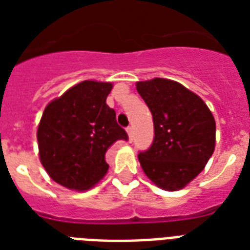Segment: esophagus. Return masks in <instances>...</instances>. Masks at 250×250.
<instances>
[{"label":"esophagus","instance_id":"esophagus-1","mask_svg":"<svg viewBox=\"0 0 250 250\" xmlns=\"http://www.w3.org/2000/svg\"><path fill=\"white\" fill-rule=\"evenodd\" d=\"M127 133H128L129 141H132L133 140V128H132V125H129V127H127Z\"/></svg>","mask_w":250,"mask_h":250}]
</instances>
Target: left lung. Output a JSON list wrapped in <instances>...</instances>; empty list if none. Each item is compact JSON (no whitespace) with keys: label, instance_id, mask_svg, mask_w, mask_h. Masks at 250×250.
<instances>
[{"label":"left lung","instance_id":"left-lung-1","mask_svg":"<svg viewBox=\"0 0 250 250\" xmlns=\"http://www.w3.org/2000/svg\"><path fill=\"white\" fill-rule=\"evenodd\" d=\"M136 89L154 125L152 145L139 153L141 167L162 189H182L204 170L213 154V114L197 94L172 80L139 82Z\"/></svg>","mask_w":250,"mask_h":250}]
</instances>
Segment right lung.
Wrapping results in <instances>:
<instances>
[{"mask_svg":"<svg viewBox=\"0 0 250 250\" xmlns=\"http://www.w3.org/2000/svg\"><path fill=\"white\" fill-rule=\"evenodd\" d=\"M113 85L85 80L64 92L44 110L37 141L49 176L70 189L94 186L109 170L105 154L118 140H128L106 104Z\"/></svg>","mask_w":250,"mask_h":250,"instance_id":"obj_1","label":"right lung"}]
</instances>
